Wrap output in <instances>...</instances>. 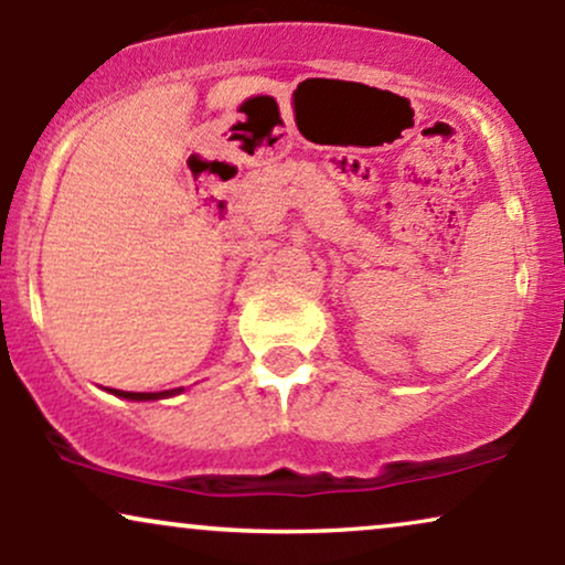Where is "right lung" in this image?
I'll list each match as a JSON object with an SVG mask.
<instances>
[{
  "instance_id": "right-lung-1",
  "label": "right lung",
  "mask_w": 565,
  "mask_h": 565,
  "mask_svg": "<svg viewBox=\"0 0 565 565\" xmlns=\"http://www.w3.org/2000/svg\"><path fill=\"white\" fill-rule=\"evenodd\" d=\"M180 391H183V387H178V391H161V393H127V391H111V393L119 395V398H129V401H157V398H167V395H174Z\"/></svg>"
}]
</instances>
